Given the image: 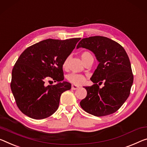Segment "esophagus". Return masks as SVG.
Here are the masks:
<instances>
[{"instance_id":"1","label":"esophagus","mask_w":147,"mask_h":147,"mask_svg":"<svg viewBox=\"0 0 147 147\" xmlns=\"http://www.w3.org/2000/svg\"><path fill=\"white\" fill-rule=\"evenodd\" d=\"M78 88H79V86H78V85H71V89L72 90H76V89H78Z\"/></svg>"}]
</instances>
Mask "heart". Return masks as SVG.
<instances>
[{"label":"heart","instance_id":"heart-1","mask_svg":"<svg viewBox=\"0 0 147 147\" xmlns=\"http://www.w3.org/2000/svg\"><path fill=\"white\" fill-rule=\"evenodd\" d=\"M91 57H92L91 54L87 51L83 52L81 55V60H82L83 63H85V61L87 60L89 58ZM67 61H68V58H66V59L64 61V62H63L62 67L64 69H66L67 67ZM67 79L69 82L73 83L74 85H81L84 83L85 81L84 76H83L82 75H80V74H71L67 76Z\"/></svg>","mask_w":147,"mask_h":147}]
</instances>
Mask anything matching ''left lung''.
Segmentation results:
<instances>
[{
  "instance_id": "8db88e82",
  "label": "left lung",
  "mask_w": 147,
  "mask_h": 147,
  "mask_svg": "<svg viewBox=\"0 0 147 147\" xmlns=\"http://www.w3.org/2000/svg\"><path fill=\"white\" fill-rule=\"evenodd\" d=\"M92 51L99 64L92 76L94 84L84 87L87 96L80 102L85 112L95 116H105L116 112L129 96L134 82L131 63L121 45L109 38L93 36L83 38L77 49ZM104 83L102 88L99 85Z\"/></svg>"
}]
</instances>
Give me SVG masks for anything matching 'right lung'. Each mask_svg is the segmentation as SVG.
<instances>
[{
    "mask_svg": "<svg viewBox=\"0 0 147 147\" xmlns=\"http://www.w3.org/2000/svg\"><path fill=\"white\" fill-rule=\"evenodd\" d=\"M81 38L48 39L27 48L12 71L10 87L23 114L35 119L47 118L57 110L62 93L71 89L64 80L62 64ZM57 84L47 86L46 81Z\"/></svg>",
    "mask_w": 147,
    "mask_h": 147,
    "instance_id": "obj_1",
    "label": "right lung"
}]
</instances>
